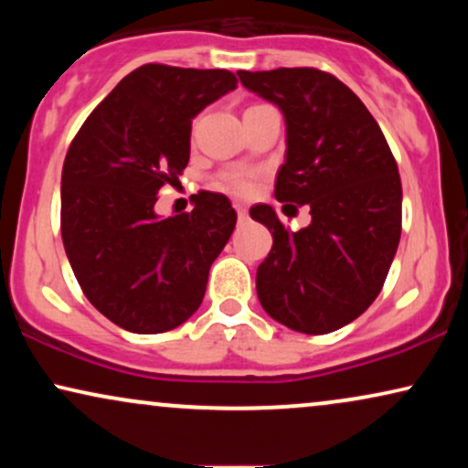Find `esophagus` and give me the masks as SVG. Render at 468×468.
<instances>
[{"label": "esophagus", "instance_id": "1", "mask_svg": "<svg viewBox=\"0 0 468 468\" xmlns=\"http://www.w3.org/2000/svg\"><path fill=\"white\" fill-rule=\"evenodd\" d=\"M234 208H236V215H239V221H245L247 217H249L245 204H240V202H234Z\"/></svg>", "mask_w": 468, "mask_h": 468}]
</instances>
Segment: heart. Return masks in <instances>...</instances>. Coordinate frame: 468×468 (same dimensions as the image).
<instances>
[{
  "label": "heart",
  "instance_id": "1",
  "mask_svg": "<svg viewBox=\"0 0 468 468\" xmlns=\"http://www.w3.org/2000/svg\"><path fill=\"white\" fill-rule=\"evenodd\" d=\"M217 187L236 196H249L255 189V175L247 170H229L217 178Z\"/></svg>",
  "mask_w": 468,
  "mask_h": 468
}]
</instances>
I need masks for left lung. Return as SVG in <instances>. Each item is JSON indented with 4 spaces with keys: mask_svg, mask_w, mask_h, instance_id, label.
Wrapping results in <instances>:
<instances>
[{
    "mask_svg": "<svg viewBox=\"0 0 468 468\" xmlns=\"http://www.w3.org/2000/svg\"><path fill=\"white\" fill-rule=\"evenodd\" d=\"M239 79L283 111L287 153L274 196L309 204L313 217L292 232L268 204L249 210L272 232L255 279L260 303L304 335L343 328L379 296L399 249V165L373 114L336 76L277 68L240 69Z\"/></svg>",
    "mask_w": 468,
    "mask_h": 468,
    "instance_id": "1",
    "label": "left lung"
}]
</instances>
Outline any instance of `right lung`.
<instances>
[{
	"label": "right lung",
	"instance_id": "right-lung-1",
	"mask_svg": "<svg viewBox=\"0 0 468 468\" xmlns=\"http://www.w3.org/2000/svg\"><path fill=\"white\" fill-rule=\"evenodd\" d=\"M228 69L146 63L80 125L61 172V239L82 293L136 335L168 332L200 306L210 264L236 226L223 194L191 213L155 215L157 194L189 162L191 119L236 89Z\"/></svg>",
	"mask_w": 468,
	"mask_h": 468
}]
</instances>
